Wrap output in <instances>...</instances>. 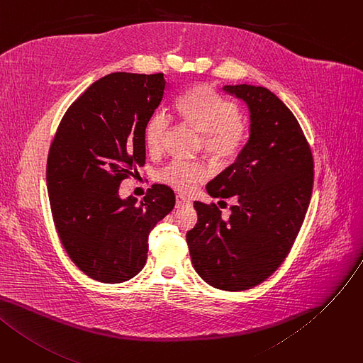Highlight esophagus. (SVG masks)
I'll use <instances>...</instances> for the list:
<instances>
[{"label":"esophagus","instance_id":"esophagus-1","mask_svg":"<svg viewBox=\"0 0 363 363\" xmlns=\"http://www.w3.org/2000/svg\"><path fill=\"white\" fill-rule=\"evenodd\" d=\"M191 204V200L188 199V197H185V196H182V194H179V196H177V207L179 208V207H184V206H189Z\"/></svg>","mask_w":363,"mask_h":363}]
</instances>
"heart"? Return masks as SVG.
Listing matches in <instances>:
<instances>
[{"label":"heart","instance_id":"obj_1","mask_svg":"<svg viewBox=\"0 0 363 363\" xmlns=\"http://www.w3.org/2000/svg\"><path fill=\"white\" fill-rule=\"evenodd\" d=\"M178 115L201 133V147L217 162L233 159L242 149L245 127L239 118L238 106L222 98L208 86H194L185 90L175 102ZM167 116L156 111L144 127V141L150 152L162 149L167 131ZM208 166L203 160L174 159L159 172V179L181 192H188L208 177Z\"/></svg>","mask_w":363,"mask_h":363}]
</instances>
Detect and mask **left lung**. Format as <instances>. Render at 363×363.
<instances>
[{
  "label": "left lung",
  "mask_w": 363,
  "mask_h": 363,
  "mask_svg": "<svg viewBox=\"0 0 363 363\" xmlns=\"http://www.w3.org/2000/svg\"><path fill=\"white\" fill-rule=\"evenodd\" d=\"M223 90L248 105L250 138L207 192L236 203L225 219L217 204L194 201L199 220L186 244L207 284L239 292L269 279L291 252L312 196L313 159L298 119L274 93L250 84Z\"/></svg>",
  "instance_id": "obj_1"
}]
</instances>
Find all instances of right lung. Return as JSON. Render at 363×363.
Wrapping results in <instances>:
<instances>
[{
  "label": "right lung",
  "instance_id": "add662e5",
  "mask_svg": "<svg viewBox=\"0 0 363 363\" xmlns=\"http://www.w3.org/2000/svg\"><path fill=\"white\" fill-rule=\"evenodd\" d=\"M166 89L163 72H112L69 105L51 143L46 186L54 225L69 259L93 280L137 276L150 232L175 207L163 184L141 203L118 196L121 182L146 163L144 127Z\"/></svg>",
  "mask_w": 363,
  "mask_h": 363
}]
</instances>
